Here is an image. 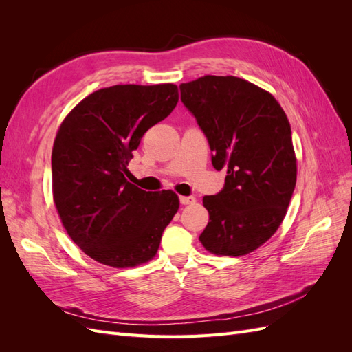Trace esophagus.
I'll return each mask as SVG.
<instances>
[{
	"instance_id": "obj_1",
	"label": "esophagus",
	"mask_w": 352,
	"mask_h": 352,
	"mask_svg": "<svg viewBox=\"0 0 352 352\" xmlns=\"http://www.w3.org/2000/svg\"><path fill=\"white\" fill-rule=\"evenodd\" d=\"M180 204L182 206H190V204H195L197 198L195 197H180Z\"/></svg>"
}]
</instances>
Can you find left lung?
<instances>
[{
	"mask_svg": "<svg viewBox=\"0 0 352 352\" xmlns=\"http://www.w3.org/2000/svg\"><path fill=\"white\" fill-rule=\"evenodd\" d=\"M180 100L207 136L212 166L228 170L225 188L202 198L210 216L202 247L229 257L250 254L279 229L294 194L289 120L270 92L235 76L182 83Z\"/></svg>",
	"mask_w": 352,
	"mask_h": 352,
	"instance_id": "obj_1",
	"label": "left lung"
}]
</instances>
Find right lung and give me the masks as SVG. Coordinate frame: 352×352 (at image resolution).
I'll return each mask as SVG.
<instances>
[{
	"label": "right lung",
	"mask_w": 352,
	"mask_h": 352,
	"mask_svg": "<svg viewBox=\"0 0 352 352\" xmlns=\"http://www.w3.org/2000/svg\"><path fill=\"white\" fill-rule=\"evenodd\" d=\"M177 101L173 83L114 85L83 98L60 124L52 198L67 235L95 261L126 269L155 257L179 197L146 192L124 175L144 133Z\"/></svg>",
	"instance_id": "right-lung-1"
}]
</instances>
